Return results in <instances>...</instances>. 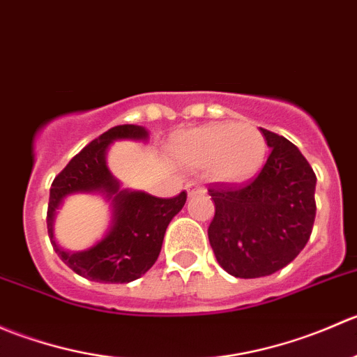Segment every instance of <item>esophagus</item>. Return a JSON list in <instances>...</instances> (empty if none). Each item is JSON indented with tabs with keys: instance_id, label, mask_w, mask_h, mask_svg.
I'll list each match as a JSON object with an SVG mask.
<instances>
[{
	"instance_id": "esophagus-1",
	"label": "esophagus",
	"mask_w": 357,
	"mask_h": 357,
	"mask_svg": "<svg viewBox=\"0 0 357 357\" xmlns=\"http://www.w3.org/2000/svg\"><path fill=\"white\" fill-rule=\"evenodd\" d=\"M186 192H188V195L190 197H193V195H197V193H205V188L204 186L200 185V183H197V181H190V183H186Z\"/></svg>"
}]
</instances>
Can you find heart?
I'll use <instances>...</instances> for the list:
<instances>
[{"mask_svg":"<svg viewBox=\"0 0 357 357\" xmlns=\"http://www.w3.org/2000/svg\"><path fill=\"white\" fill-rule=\"evenodd\" d=\"M172 152L186 169L208 167L218 181L238 185L261 171L268 142L255 126L219 122L179 135Z\"/></svg>","mask_w":357,"mask_h":357,"instance_id":"b5f03b06","label":"heart"}]
</instances>
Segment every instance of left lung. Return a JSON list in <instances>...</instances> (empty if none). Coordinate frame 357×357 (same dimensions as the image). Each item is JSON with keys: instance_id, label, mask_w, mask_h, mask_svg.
Listing matches in <instances>:
<instances>
[{"instance_id": "left-lung-1", "label": "left lung", "mask_w": 357, "mask_h": 357, "mask_svg": "<svg viewBox=\"0 0 357 357\" xmlns=\"http://www.w3.org/2000/svg\"><path fill=\"white\" fill-rule=\"evenodd\" d=\"M271 149L264 167L243 185L212 183L215 205L208 242L235 278H261L290 264L311 236L316 174L297 146L262 129Z\"/></svg>"}]
</instances>
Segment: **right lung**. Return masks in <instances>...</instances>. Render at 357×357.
<instances>
[{
  "label": "right lung",
  "instance_id": "add662e5",
  "mask_svg": "<svg viewBox=\"0 0 357 357\" xmlns=\"http://www.w3.org/2000/svg\"><path fill=\"white\" fill-rule=\"evenodd\" d=\"M142 126H115L93 139L63 167L50 188L48 235L59 257L82 278L100 283H129L155 264L165 229L186 202V192L172 199H157L145 192L121 190L105 162L107 149L115 139H146ZM72 192H103L112 199L114 221L111 231L96 246L68 252L52 238V219L61 200Z\"/></svg>",
  "mask_w": 357,
  "mask_h": 357
}]
</instances>
